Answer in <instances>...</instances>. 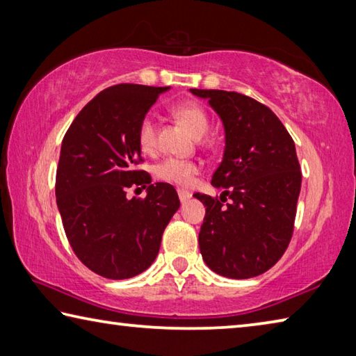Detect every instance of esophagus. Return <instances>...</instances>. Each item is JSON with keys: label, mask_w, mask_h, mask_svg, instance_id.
<instances>
[{"label": "esophagus", "mask_w": 356, "mask_h": 356, "mask_svg": "<svg viewBox=\"0 0 356 356\" xmlns=\"http://www.w3.org/2000/svg\"><path fill=\"white\" fill-rule=\"evenodd\" d=\"M178 197H179V202L186 203L192 197V194H191L189 191H186V189H178Z\"/></svg>", "instance_id": "1"}]
</instances>
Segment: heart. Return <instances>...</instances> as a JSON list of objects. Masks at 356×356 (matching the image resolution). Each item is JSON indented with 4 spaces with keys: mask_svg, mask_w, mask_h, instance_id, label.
Segmentation results:
<instances>
[{
    "mask_svg": "<svg viewBox=\"0 0 356 356\" xmlns=\"http://www.w3.org/2000/svg\"><path fill=\"white\" fill-rule=\"evenodd\" d=\"M173 115L181 122L189 133L200 139L209 129V118L207 111H204L200 104L194 102L179 103L172 109ZM137 143L142 152H152L156 143V122L153 115H145L139 123L137 128ZM198 172V165L195 162L178 159V158H167L158 165L154 167L156 178L162 179L165 183L178 184V186H188L194 175Z\"/></svg>",
    "mask_w": 356,
    "mask_h": 356,
    "instance_id": "b5f03b06",
    "label": "heart"
}]
</instances>
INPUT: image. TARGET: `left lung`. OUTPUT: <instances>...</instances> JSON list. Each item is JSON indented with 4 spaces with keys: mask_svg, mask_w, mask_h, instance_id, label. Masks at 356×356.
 <instances>
[{
    "mask_svg": "<svg viewBox=\"0 0 356 356\" xmlns=\"http://www.w3.org/2000/svg\"><path fill=\"white\" fill-rule=\"evenodd\" d=\"M208 99L225 131V149L211 184L220 198L195 194L204 207L198 244L222 277H258L283 257L294 232L302 172L296 143L280 118L238 92L191 89Z\"/></svg>",
    "mask_w": 356,
    "mask_h": 356,
    "instance_id": "left-lung-1",
    "label": "left lung"
}]
</instances>
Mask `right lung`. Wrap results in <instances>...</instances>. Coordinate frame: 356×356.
I'll list each match as a JSON object with an SVG mask.
<instances>
[{
	"label": "right lung",
	"mask_w": 356,
	"mask_h": 356,
	"mask_svg": "<svg viewBox=\"0 0 356 356\" xmlns=\"http://www.w3.org/2000/svg\"><path fill=\"white\" fill-rule=\"evenodd\" d=\"M170 87L117 84L90 99L64 136L56 173V203L67 239L81 263L104 278L124 280L147 270L162 233L179 208L173 186L152 184L136 170L137 128ZM140 185L145 199L126 189Z\"/></svg>",
	"instance_id": "1"
}]
</instances>
